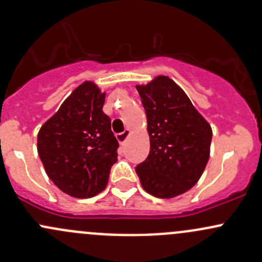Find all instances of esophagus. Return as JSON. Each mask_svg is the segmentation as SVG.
<instances>
[{
  "instance_id": "obj_1",
  "label": "esophagus",
  "mask_w": 262,
  "mask_h": 262,
  "mask_svg": "<svg viewBox=\"0 0 262 262\" xmlns=\"http://www.w3.org/2000/svg\"><path fill=\"white\" fill-rule=\"evenodd\" d=\"M128 136H130V130H125L123 132H121V134H117V141H119L121 145H123Z\"/></svg>"
}]
</instances>
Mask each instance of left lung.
<instances>
[{
  "label": "left lung",
  "mask_w": 262,
  "mask_h": 262,
  "mask_svg": "<svg viewBox=\"0 0 262 262\" xmlns=\"http://www.w3.org/2000/svg\"><path fill=\"white\" fill-rule=\"evenodd\" d=\"M147 117L150 154L137 165L143 190L171 199L196 185L210 157L212 130L184 90L167 76L137 85Z\"/></svg>",
  "instance_id": "left-lung-1"
}]
</instances>
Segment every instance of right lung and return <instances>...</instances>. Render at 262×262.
<instances>
[{
    "label": "right lung",
    "instance_id": "obj_1",
    "mask_svg": "<svg viewBox=\"0 0 262 262\" xmlns=\"http://www.w3.org/2000/svg\"><path fill=\"white\" fill-rule=\"evenodd\" d=\"M105 96L85 81L38 131L37 151L47 176L74 198H92L105 190L117 161L119 142L102 111Z\"/></svg>",
    "mask_w": 262,
    "mask_h": 262
}]
</instances>
